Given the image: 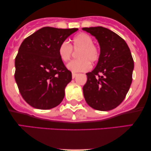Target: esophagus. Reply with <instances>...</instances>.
<instances>
[{
    "label": "esophagus",
    "mask_w": 151,
    "mask_h": 151,
    "mask_svg": "<svg viewBox=\"0 0 151 151\" xmlns=\"http://www.w3.org/2000/svg\"><path fill=\"white\" fill-rule=\"evenodd\" d=\"M77 74H76V73H72V79H74V78H75L76 77H77Z\"/></svg>",
    "instance_id": "34e87169"
}]
</instances>
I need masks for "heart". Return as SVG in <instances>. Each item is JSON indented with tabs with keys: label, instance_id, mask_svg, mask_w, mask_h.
Returning <instances> with one entry per match:
<instances>
[{
	"label": "heart",
	"instance_id": "heart-1",
	"mask_svg": "<svg viewBox=\"0 0 151 151\" xmlns=\"http://www.w3.org/2000/svg\"><path fill=\"white\" fill-rule=\"evenodd\" d=\"M93 43V38L89 35L79 33L74 36L70 45L67 41L62 42L58 48V55L63 62H67L73 55V49L77 54V60L67 64V67L72 72H85L91 67L90 64H94L100 57V51Z\"/></svg>",
	"mask_w": 151,
	"mask_h": 151
}]
</instances>
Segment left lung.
<instances>
[{
  "label": "left lung",
  "instance_id": "1",
  "mask_svg": "<svg viewBox=\"0 0 151 151\" xmlns=\"http://www.w3.org/2000/svg\"><path fill=\"white\" fill-rule=\"evenodd\" d=\"M82 30L94 36L100 46L97 65L86 73L87 81L83 86L84 99L96 110H111L124 101L132 82L134 62L131 51L123 38L106 27Z\"/></svg>",
  "mask_w": 151,
  "mask_h": 151
}]
</instances>
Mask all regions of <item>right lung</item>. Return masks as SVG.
Wrapping results in <instances>:
<instances>
[{
	"label": "right lung",
	"instance_id": "add662e5",
	"mask_svg": "<svg viewBox=\"0 0 151 151\" xmlns=\"http://www.w3.org/2000/svg\"><path fill=\"white\" fill-rule=\"evenodd\" d=\"M77 30L44 27L22 42L15 60V79L22 98L31 106L46 110L63 100L72 72L60 59L58 48Z\"/></svg>",
	"mask_w": 151,
	"mask_h": 151
}]
</instances>
